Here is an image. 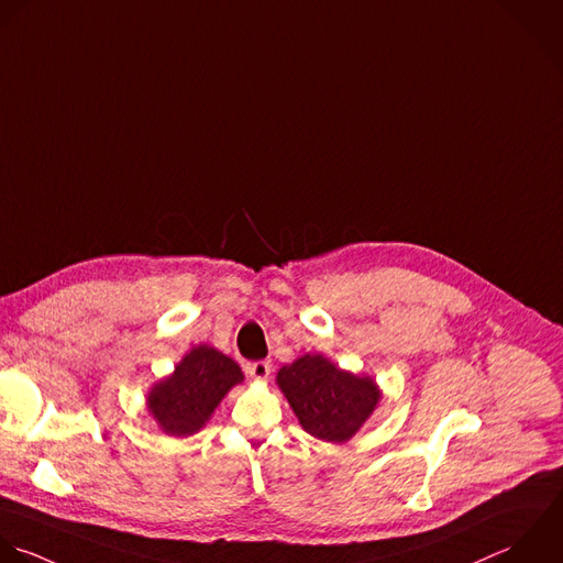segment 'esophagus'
Listing matches in <instances>:
<instances>
[{
	"label": "esophagus",
	"mask_w": 563,
	"mask_h": 563,
	"mask_svg": "<svg viewBox=\"0 0 563 563\" xmlns=\"http://www.w3.org/2000/svg\"><path fill=\"white\" fill-rule=\"evenodd\" d=\"M272 373V364L269 362H254V364H247V375L256 382H265Z\"/></svg>",
	"instance_id": "1"
}]
</instances>
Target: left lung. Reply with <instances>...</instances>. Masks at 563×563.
<instances>
[{"instance_id":"left-lung-1","label":"left lung","mask_w":563,"mask_h":563,"mask_svg":"<svg viewBox=\"0 0 563 563\" xmlns=\"http://www.w3.org/2000/svg\"><path fill=\"white\" fill-rule=\"evenodd\" d=\"M276 382L300 426L331 443L349 441L379 401L373 379L344 373L322 355H305L283 366Z\"/></svg>"}]
</instances>
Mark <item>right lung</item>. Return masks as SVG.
Instances as JSON below:
<instances>
[{
  "mask_svg": "<svg viewBox=\"0 0 563 563\" xmlns=\"http://www.w3.org/2000/svg\"><path fill=\"white\" fill-rule=\"evenodd\" d=\"M243 382L236 362L210 346L192 349L148 395V410L164 432L188 437L203 428L225 393Z\"/></svg>",
  "mask_w": 563,
  "mask_h": 563,
  "instance_id": "obj_1",
  "label": "right lung"
}]
</instances>
